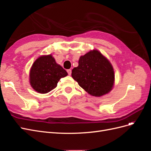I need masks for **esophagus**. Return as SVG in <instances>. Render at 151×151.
Wrapping results in <instances>:
<instances>
[{"mask_svg": "<svg viewBox=\"0 0 151 151\" xmlns=\"http://www.w3.org/2000/svg\"><path fill=\"white\" fill-rule=\"evenodd\" d=\"M67 71L68 74L69 75V76H70V75H71V74H72V70H71L70 69H68V70H67Z\"/></svg>", "mask_w": 151, "mask_h": 151, "instance_id": "1", "label": "esophagus"}]
</instances>
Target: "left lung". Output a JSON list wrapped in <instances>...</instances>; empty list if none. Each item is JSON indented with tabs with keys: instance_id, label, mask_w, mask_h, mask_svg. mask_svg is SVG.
<instances>
[{
	"instance_id": "obj_1",
	"label": "left lung",
	"mask_w": 151,
	"mask_h": 151,
	"mask_svg": "<svg viewBox=\"0 0 151 151\" xmlns=\"http://www.w3.org/2000/svg\"><path fill=\"white\" fill-rule=\"evenodd\" d=\"M72 77L86 92L98 97L108 93L115 81L111 64L95 50L80 57L79 65L72 70Z\"/></svg>"
}]
</instances>
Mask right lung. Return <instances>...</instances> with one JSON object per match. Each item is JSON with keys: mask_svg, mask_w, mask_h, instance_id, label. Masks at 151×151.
Wrapping results in <instances>:
<instances>
[{"mask_svg": "<svg viewBox=\"0 0 151 151\" xmlns=\"http://www.w3.org/2000/svg\"><path fill=\"white\" fill-rule=\"evenodd\" d=\"M67 75L66 70L57 64L51 55L42 56L31 67L30 84L38 93H48L56 88L61 78Z\"/></svg>", "mask_w": 151, "mask_h": 151, "instance_id": "1", "label": "right lung"}]
</instances>
